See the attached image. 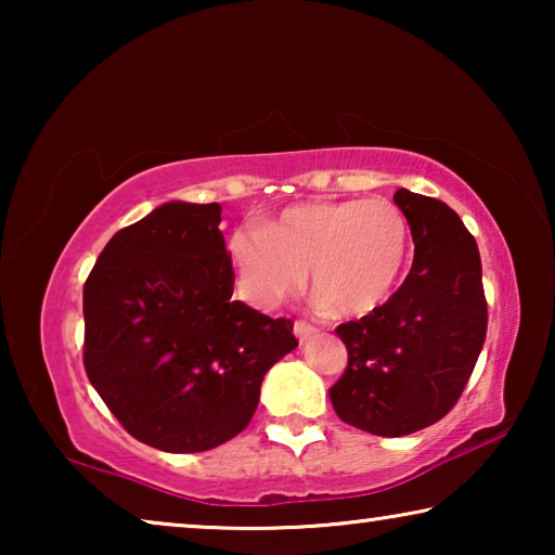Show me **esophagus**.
Returning <instances> with one entry per match:
<instances>
[{"mask_svg": "<svg viewBox=\"0 0 555 555\" xmlns=\"http://www.w3.org/2000/svg\"><path fill=\"white\" fill-rule=\"evenodd\" d=\"M315 327L313 325H308V323H304V321H296L294 323V335L298 337V343H306V340H311V337H315Z\"/></svg>", "mask_w": 555, "mask_h": 555, "instance_id": "esophagus-1", "label": "esophagus"}]
</instances>
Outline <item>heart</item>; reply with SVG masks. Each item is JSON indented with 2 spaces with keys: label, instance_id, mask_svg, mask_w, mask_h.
<instances>
[{
  "label": "heart",
  "instance_id": "b5f03b06",
  "mask_svg": "<svg viewBox=\"0 0 555 555\" xmlns=\"http://www.w3.org/2000/svg\"><path fill=\"white\" fill-rule=\"evenodd\" d=\"M409 222L387 198L291 205L261 228H237L228 255L244 298L274 306L308 284L318 306L362 318L397 291L409 259Z\"/></svg>",
  "mask_w": 555,
  "mask_h": 555
}]
</instances>
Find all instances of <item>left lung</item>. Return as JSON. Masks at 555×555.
Wrapping results in <instances>:
<instances>
[{"label":"left lung","instance_id":"1","mask_svg":"<svg viewBox=\"0 0 555 555\" xmlns=\"http://www.w3.org/2000/svg\"><path fill=\"white\" fill-rule=\"evenodd\" d=\"M393 203L413 237V264L387 304L343 323L347 367L331 401L367 434L399 438L455 406L487 335L477 242L446 203L399 188Z\"/></svg>","mask_w":555,"mask_h":555}]
</instances>
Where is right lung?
I'll list each match as a JSON object with an SVG mask.
<instances>
[{
	"label": "right lung",
	"mask_w": 555,
	"mask_h": 555,
	"mask_svg": "<svg viewBox=\"0 0 555 555\" xmlns=\"http://www.w3.org/2000/svg\"><path fill=\"white\" fill-rule=\"evenodd\" d=\"M218 203L158 205L102 249L82 288L86 372L117 421L166 453H203L249 426L294 323L232 300Z\"/></svg>",
	"instance_id": "obj_1"
}]
</instances>
